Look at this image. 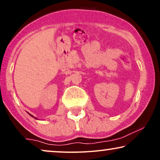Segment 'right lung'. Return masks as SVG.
<instances>
[{
	"label": "right lung",
	"mask_w": 160,
	"mask_h": 160,
	"mask_svg": "<svg viewBox=\"0 0 160 160\" xmlns=\"http://www.w3.org/2000/svg\"><path fill=\"white\" fill-rule=\"evenodd\" d=\"M29 114H30V113H29ZM30 116H31V117H33V116H32V115H31V114H30ZM34 119H37V118H36V117H34Z\"/></svg>",
	"instance_id": "right-lung-1"
}]
</instances>
